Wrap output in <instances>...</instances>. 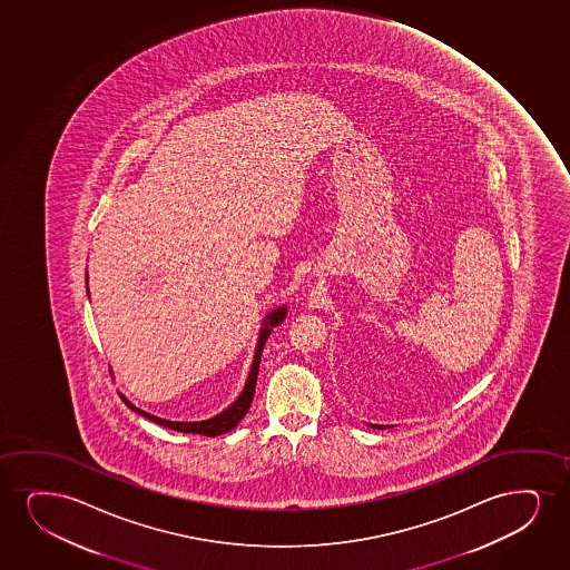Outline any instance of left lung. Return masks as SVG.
Returning <instances> with one entry per match:
<instances>
[{"instance_id":"obj_1","label":"left lung","mask_w":570,"mask_h":570,"mask_svg":"<svg viewBox=\"0 0 570 570\" xmlns=\"http://www.w3.org/2000/svg\"><path fill=\"white\" fill-rule=\"evenodd\" d=\"M374 428H377V430H383V428H385V425H374Z\"/></svg>"}]
</instances>
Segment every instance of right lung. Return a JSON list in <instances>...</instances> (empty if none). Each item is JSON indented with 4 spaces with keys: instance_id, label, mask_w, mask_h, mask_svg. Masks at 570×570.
Returning a JSON list of instances; mask_svg holds the SVG:
<instances>
[{
    "instance_id": "right-lung-1",
    "label": "right lung",
    "mask_w": 570,
    "mask_h": 570,
    "mask_svg": "<svg viewBox=\"0 0 570 570\" xmlns=\"http://www.w3.org/2000/svg\"><path fill=\"white\" fill-rule=\"evenodd\" d=\"M285 316H287V308L283 306V308L269 312V314L264 317V327H262V332H259L258 346H256L253 367H250V374H248V380H246L245 390H243L237 401L230 404L227 411L217 414L214 419L204 420V422H171V420L158 419V416H154L150 412L140 411L135 404L130 403L127 396L119 395L122 399V403L127 404L130 411L140 414V416H145V419L151 420V422H156V424L164 425V428H169V430H175V432L200 433V435H208V438H216V435L229 432L240 420L245 419L246 412H248L250 404H253L262 351H264V345H266L267 337H269L272 330H274L275 325L282 324Z\"/></svg>"
}]
</instances>
